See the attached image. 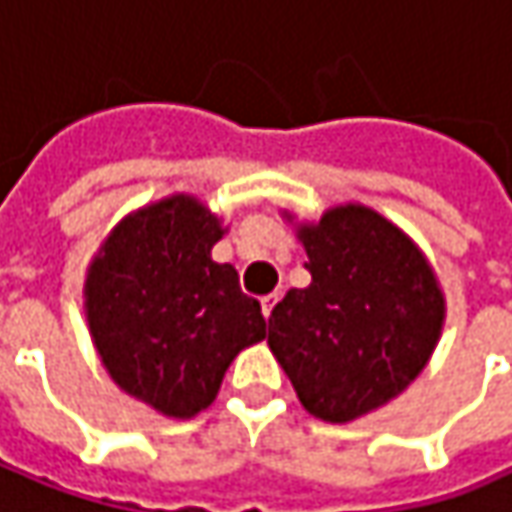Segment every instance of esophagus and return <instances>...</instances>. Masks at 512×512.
Segmentation results:
<instances>
[{
  "instance_id": "esophagus-1",
  "label": "esophagus",
  "mask_w": 512,
  "mask_h": 512,
  "mask_svg": "<svg viewBox=\"0 0 512 512\" xmlns=\"http://www.w3.org/2000/svg\"><path fill=\"white\" fill-rule=\"evenodd\" d=\"M276 303H279V294H268V297L262 300V314H265V317H271Z\"/></svg>"
}]
</instances>
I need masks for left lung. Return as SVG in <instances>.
<instances>
[{
    "mask_svg": "<svg viewBox=\"0 0 512 512\" xmlns=\"http://www.w3.org/2000/svg\"><path fill=\"white\" fill-rule=\"evenodd\" d=\"M309 288L268 317V344L303 408L349 422L402 393L443 329V294L417 244L367 206L300 227Z\"/></svg>",
    "mask_w": 512,
    "mask_h": 512,
    "instance_id": "obj_1",
    "label": "left lung"
}]
</instances>
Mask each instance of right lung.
I'll return each instance as SVG.
<instances>
[{
  "label": "right lung",
  "instance_id": "obj_1",
  "mask_svg": "<svg viewBox=\"0 0 512 512\" xmlns=\"http://www.w3.org/2000/svg\"><path fill=\"white\" fill-rule=\"evenodd\" d=\"M221 224L186 195L125 218L87 276V320L110 379L165 417L212 405L238 352L265 338L259 300L212 262Z\"/></svg>",
  "mask_w": 512,
  "mask_h": 512
}]
</instances>
